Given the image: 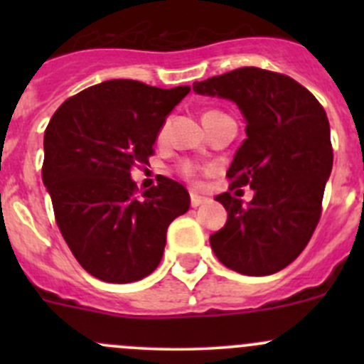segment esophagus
Listing matches in <instances>:
<instances>
[{
	"label": "esophagus",
	"instance_id": "obj_1",
	"mask_svg": "<svg viewBox=\"0 0 364 364\" xmlns=\"http://www.w3.org/2000/svg\"><path fill=\"white\" fill-rule=\"evenodd\" d=\"M205 200V197L199 196L197 192H190V204H192V208H197V205H200Z\"/></svg>",
	"mask_w": 364,
	"mask_h": 364
}]
</instances>
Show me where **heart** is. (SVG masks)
I'll list each match as a JSON object with an SVG mask.
<instances>
[{
	"mask_svg": "<svg viewBox=\"0 0 364 364\" xmlns=\"http://www.w3.org/2000/svg\"><path fill=\"white\" fill-rule=\"evenodd\" d=\"M205 114H208V112H205ZM164 135H165V127H161L160 132H159V139H164ZM178 171H179V174H181L185 179H196L197 172L200 171V167L196 164V161L183 160L181 164H179Z\"/></svg>",
	"mask_w": 364,
	"mask_h": 364,
	"instance_id": "heart-1",
	"label": "heart"
}]
</instances>
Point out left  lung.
I'll list each match as a JSON object with an SVG mask.
<instances>
[{
  "label": "left lung",
  "instance_id": "8db88e82",
  "mask_svg": "<svg viewBox=\"0 0 364 364\" xmlns=\"http://www.w3.org/2000/svg\"><path fill=\"white\" fill-rule=\"evenodd\" d=\"M199 95L229 98L247 119L234 155L230 190L250 186L248 204L230 192L215 199L227 223L209 243L223 266L250 277L284 269L310 241L322 213L333 146L324 107L292 77L245 67L193 84Z\"/></svg>",
  "mask_w": 364,
  "mask_h": 364
}]
</instances>
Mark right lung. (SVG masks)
I'll list each match as a JSON object with an SVG mask.
<instances>
[{
	"label": "right lung",
	"instance_id": "1",
	"mask_svg": "<svg viewBox=\"0 0 364 364\" xmlns=\"http://www.w3.org/2000/svg\"><path fill=\"white\" fill-rule=\"evenodd\" d=\"M188 91L105 80L65 100L47 124L43 185L68 248L98 280L130 284L153 273L168 225L188 211V192L174 179L161 176L139 193L130 178Z\"/></svg>",
	"mask_w": 364,
	"mask_h": 364
}]
</instances>
